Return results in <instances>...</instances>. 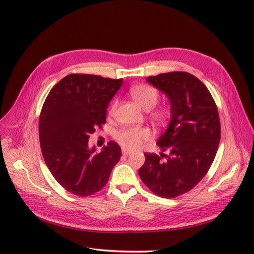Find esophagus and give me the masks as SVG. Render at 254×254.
<instances>
[{
    "mask_svg": "<svg viewBox=\"0 0 254 254\" xmlns=\"http://www.w3.org/2000/svg\"><path fill=\"white\" fill-rule=\"evenodd\" d=\"M122 152H123V156H129L130 153H131V151L128 150V149H125V148L122 149Z\"/></svg>",
    "mask_w": 254,
    "mask_h": 254,
    "instance_id": "34e87169",
    "label": "esophagus"
}]
</instances>
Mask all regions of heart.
Returning <instances> with one entry per match:
<instances>
[{
  "label": "heart",
  "mask_w": 254,
  "mask_h": 254,
  "mask_svg": "<svg viewBox=\"0 0 254 254\" xmlns=\"http://www.w3.org/2000/svg\"><path fill=\"white\" fill-rule=\"evenodd\" d=\"M133 101L137 106L145 111L151 110L158 103L159 94L158 91L150 86L141 84V86L133 87L130 90ZM115 103L112 105L110 113H113L115 110ZM167 117V112L165 110H157L151 113V118L157 122H163ZM149 136V131L146 128H127L119 131L115 135L118 142L127 149H135L141 145L143 140H146Z\"/></svg>",
  "instance_id": "obj_1"
}]
</instances>
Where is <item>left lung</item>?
<instances>
[{"label": "left lung", "instance_id": "obj_1", "mask_svg": "<svg viewBox=\"0 0 254 254\" xmlns=\"http://www.w3.org/2000/svg\"><path fill=\"white\" fill-rule=\"evenodd\" d=\"M146 81L171 104V121L157 141L168 155L144 153L139 175L156 195L175 198L193 189L213 163L220 140L217 107L210 91L190 73H163Z\"/></svg>", "mask_w": 254, "mask_h": 254}]
</instances>
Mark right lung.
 I'll return each mask as SVG.
<instances>
[{
	"label": "right lung",
	"mask_w": 254,
	"mask_h": 254,
	"mask_svg": "<svg viewBox=\"0 0 254 254\" xmlns=\"http://www.w3.org/2000/svg\"><path fill=\"white\" fill-rule=\"evenodd\" d=\"M123 79L71 74L55 84L45 99L39 120L42 155L54 178L77 196H90L108 182L121 155L111 141L96 152L89 137L106 123L107 109Z\"/></svg>",
	"instance_id": "1"
}]
</instances>
